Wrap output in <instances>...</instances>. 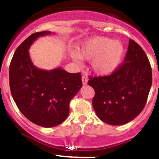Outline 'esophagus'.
Here are the masks:
<instances>
[{
	"label": "esophagus",
	"mask_w": 159,
	"mask_h": 159,
	"mask_svg": "<svg viewBox=\"0 0 159 159\" xmlns=\"http://www.w3.org/2000/svg\"><path fill=\"white\" fill-rule=\"evenodd\" d=\"M88 78H87L86 76H84V75H83L82 76V83H83V85H86L87 84H88Z\"/></svg>",
	"instance_id": "1"
}]
</instances>
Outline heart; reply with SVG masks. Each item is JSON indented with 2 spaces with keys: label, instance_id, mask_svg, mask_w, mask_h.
<instances>
[{
  "label": "heart",
  "instance_id": "b5f03b06",
  "mask_svg": "<svg viewBox=\"0 0 159 159\" xmlns=\"http://www.w3.org/2000/svg\"><path fill=\"white\" fill-rule=\"evenodd\" d=\"M124 52V46L120 41L105 36H94L84 40L79 45L78 52H71V56L79 64L82 59H92V70L99 75H108L121 64Z\"/></svg>",
  "mask_w": 159,
  "mask_h": 159
}]
</instances>
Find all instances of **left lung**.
Here are the masks:
<instances>
[{
  "label": "left lung",
  "instance_id": "1",
  "mask_svg": "<svg viewBox=\"0 0 159 159\" xmlns=\"http://www.w3.org/2000/svg\"><path fill=\"white\" fill-rule=\"evenodd\" d=\"M95 90L94 110L102 122L114 126L131 121L143 110L152 84V71L145 52L129 40L124 63L112 74L89 77Z\"/></svg>",
  "mask_w": 159,
  "mask_h": 159
}]
</instances>
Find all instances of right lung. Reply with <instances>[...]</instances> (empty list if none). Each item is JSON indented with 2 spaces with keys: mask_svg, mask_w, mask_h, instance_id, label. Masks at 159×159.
I'll return each mask as SVG.
<instances>
[{
  "mask_svg": "<svg viewBox=\"0 0 159 159\" xmlns=\"http://www.w3.org/2000/svg\"><path fill=\"white\" fill-rule=\"evenodd\" d=\"M49 34L43 31L29 36L18 46L9 66V86L16 106L29 121L43 127H56L67 119L70 101L82 87L80 72L61 67L46 71L32 64L29 48L38 37Z\"/></svg>",
  "mask_w": 159,
  "mask_h": 159,
  "instance_id": "add662e5",
  "label": "right lung"
}]
</instances>
